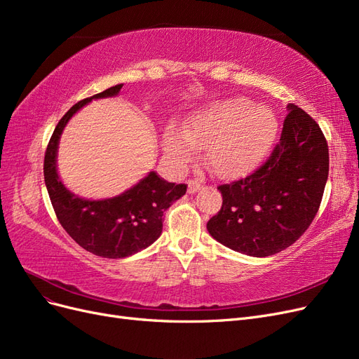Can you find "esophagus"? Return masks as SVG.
Instances as JSON below:
<instances>
[{
    "label": "esophagus",
    "mask_w": 359,
    "mask_h": 359,
    "mask_svg": "<svg viewBox=\"0 0 359 359\" xmlns=\"http://www.w3.org/2000/svg\"><path fill=\"white\" fill-rule=\"evenodd\" d=\"M202 182L198 180H191L189 181V193H196L198 190H201Z\"/></svg>",
    "instance_id": "esophagus-1"
}]
</instances>
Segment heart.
Returning a JSON list of instances; mask_svg holds the SVG:
<instances>
[{"instance_id":"b5f03b06","label":"heart","mask_w":359,"mask_h":359,"mask_svg":"<svg viewBox=\"0 0 359 359\" xmlns=\"http://www.w3.org/2000/svg\"><path fill=\"white\" fill-rule=\"evenodd\" d=\"M278 132V118L268 106H255L247 97L214 102L194 114L180 132L169 127L165 153L177 168L205 148V160L214 173L235 178L255 170L268 156Z\"/></svg>"}]
</instances>
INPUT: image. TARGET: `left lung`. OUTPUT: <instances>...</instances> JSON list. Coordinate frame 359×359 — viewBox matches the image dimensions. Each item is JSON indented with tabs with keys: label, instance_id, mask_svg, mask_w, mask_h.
I'll return each instance as SVG.
<instances>
[{
	"label": "left lung",
	"instance_id": "left-lung-1",
	"mask_svg": "<svg viewBox=\"0 0 359 359\" xmlns=\"http://www.w3.org/2000/svg\"><path fill=\"white\" fill-rule=\"evenodd\" d=\"M278 144L248 177L222 184L220 211L206 229L220 244L255 257L276 255L309 229L330 172L319 124L289 103Z\"/></svg>",
	"mask_w": 359,
	"mask_h": 359
}]
</instances>
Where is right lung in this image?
<instances>
[{"label":"right lung","mask_w":359,"mask_h":359,"mask_svg":"<svg viewBox=\"0 0 359 359\" xmlns=\"http://www.w3.org/2000/svg\"><path fill=\"white\" fill-rule=\"evenodd\" d=\"M121 88L123 85L111 86L72 106L53 130L43 165L53 211L64 231L86 252L107 259L132 256L153 244L161 235L163 212L187 191V184L168 182L156 172H149L135 187L116 198L86 201L74 196L60 181L57 148L62 128L83 104L116 95Z\"/></svg>","instance_id":"right-lung-1"}]
</instances>
